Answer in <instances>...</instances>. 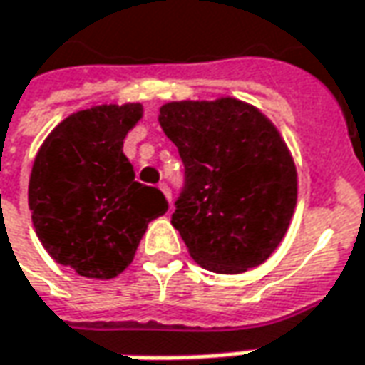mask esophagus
Returning <instances> with one entry per match:
<instances>
[{"mask_svg": "<svg viewBox=\"0 0 365 365\" xmlns=\"http://www.w3.org/2000/svg\"><path fill=\"white\" fill-rule=\"evenodd\" d=\"M158 188H160V190L165 192L166 200L170 202V199H173V197H170V188H168V185H166V182H160V185H158Z\"/></svg>", "mask_w": 365, "mask_h": 365, "instance_id": "obj_1", "label": "esophagus"}]
</instances>
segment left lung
Returning <instances> with one entry per match:
<instances>
[{
	"instance_id": "left-lung-1",
	"label": "left lung",
	"mask_w": 365,
	"mask_h": 365,
	"mask_svg": "<svg viewBox=\"0 0 365 365\" xmlns=\"http://www.w3.org/2000/svg\"><path fill=\"white\" fill-rule=\"evenodd\" d=\"M158 122L185 165L170 222L190 257L225 275L267 261L297 202L295 163L273 122L235 98L168 102Z\"/></svg>"
}]
</instances>
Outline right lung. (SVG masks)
I'll list each match as a JSON object with an SVG mask.
<instances>
[{
  "mask_svg": "<svg viewBox=\"0 0 365 365\" xmlns=\"http://www.w3.org/2000/svg\"><path fill=\"white\" fill-rule=\"evenodd\" d=\"M143 118L140 104H102L62 120L43 140L29 175L31 222L50 257L88 279L128 267L165 195L134 180L122 153Z\"/></svg>",
  "mask_w": 365,
  "mask_h": 365,
  "instance_id": "1",
  "label": "right lung"
}]
</instances>
